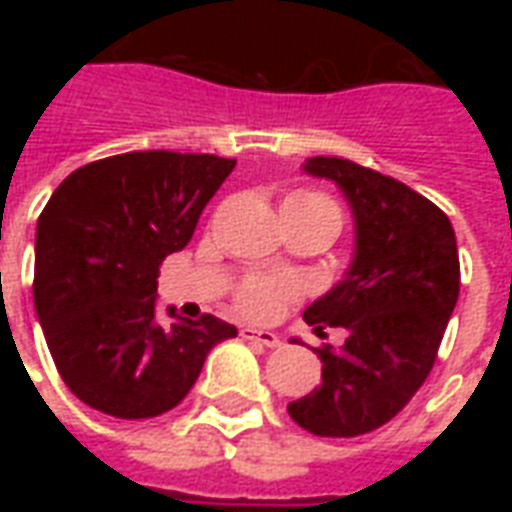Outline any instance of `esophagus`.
<instances>
[{"label":"esophagus","mask_w":512,"mask_h":512,"mask_svg":"<svg viewBox=\"0 0 512 512\" xmlns=\"http://www.w3.org/2000/svg\"><path fill=\"white\" fill-rule=\"evenodd\" d=\"M241 337L249 340V343L266 345V348H277V345H282V340H279L277 334L268 332V329H252V326H246V329H241Z\"/></svg>","instance_id":"esophagus-1"}]
</instances>
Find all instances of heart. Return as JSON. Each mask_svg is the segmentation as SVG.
<instances>
[{
	"label": "heart",
	"instance_id": "obj_1",
	"mask_svg": "<svg viewBox=\"0 0 512 512\" xmlns=\"http://www.w3.org/2000/svg\"><path fill=\"white\" fill-rule=\"evenodd\" d=\"M288 202L293 205H304V208H312V211H326L337 216V208L329 197L323 194H315V191H299L288 197ZM296 296V285L290 279H277V277H255L246 279L244 285L235 293V304L238 310L249 315V318H257V321H266V318H274L282 307V301Z\"/></svg>",
	"mask_w": 512,
	"mask_h": 512
}]
</instances>
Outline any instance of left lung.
Masks as SVG:
<instances>
[{"mask_svg":"<svg viewBox=\"0 0 512 512\" xmlns=\"http://www.w3.org/2000/svg\"><path fill=\"white\" fill-rule=\"evenodd\" d=\"M301 169L345 194L354 257L304 310L315 334L340 326L345 343L315 351L321 384L288 403V414L315 436L348 439L381 428L425 384L461 290L458 244L444 211L400 180L332 156Z\"/></svg>","mask_w":512,"mask_h":512,"instance_id":"left-lung-1","label":"left lung"}]
</instances>
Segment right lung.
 I'll use <instances>...</instances> for the list:
<instances>
[{"mask_svg":"<svg viewBox=\"0 0 512 512\" xmlns=\"http://www.w3.org/2000/svg\"><path fill=\"white\" fill-rule=\"evenodd\" d=\"M233 158L139 150L93 161L54 189L35 233V312L62 381L117 419L175 408L205 356L238 334L213 315L167 307L158 266L189 244Z\"/></svg>","mask_w":512,"mask_h":512,"instance_id":"obj_1","label":"right lung"}]
</instances>
